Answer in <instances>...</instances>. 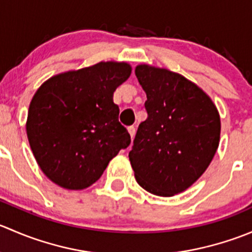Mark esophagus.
<instances>
[{"label":"esophagus","mask_w":252,"mask_h":252,"mask_svg":"<svg viewBox=\"0 0 252 252\" xmlns=\"http://www.w3.org/2000/svg\"><path fill=\"white\" fill-rule=\"evenodd\" d=\"M128 131H129V134H130L131 139H133L134 135H135V126H128Z\"/></svg>","instance_id":"esophagus-1"}]
</instances>
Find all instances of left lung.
Masks as SVG:
<instances>
[{
	"label": "left lung",
	"instance_id": "8db88e82",
	"mask_svg": "<svg viewBox=\"0 0 252 252\" xmlns=\"http://www.w3.org/2000/svg\"><path fill=\"white\" fill-rule=\"evenodd\" d=\"M135 75L146 93L147 118L136 131L130 164L146 191L173 196L210 166L220 145V113L202 89L178 73L140 64Z\"/></svg>",
	"mask_w": 252,
	"mask_h": 252
}]
</instances>
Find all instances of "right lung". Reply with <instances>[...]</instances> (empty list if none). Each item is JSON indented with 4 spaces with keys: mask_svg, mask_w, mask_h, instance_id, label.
Returning a JSON list of instances; mask_svg holds the SVG:
<instances>
[{
    "mask_svg": "<svg viewBox=\"0 0 252 252\" xmlns=\"http://www.w3.org/2000/svg\"><path fill=\"white\" fill-rule=\"evenodd\" d=\"M130 73L126 62H100L55 75L37 89L28 112L27 135L48 179L64 189H85L130 145L113 102V93Z\"/></svg>",
    "mask_w": 252,
    "mask_h": 252,
    "instance_id": "obj_1",
    "label": "right lung"
}]
</instances>
